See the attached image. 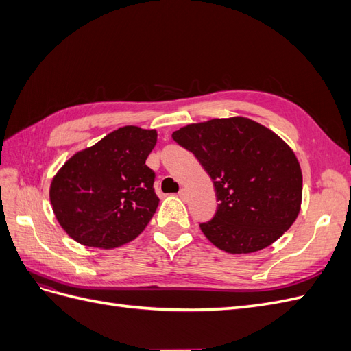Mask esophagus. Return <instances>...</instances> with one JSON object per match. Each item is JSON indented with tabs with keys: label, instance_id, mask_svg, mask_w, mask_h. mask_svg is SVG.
Wrapping results in <instances>:
<instances>
[{
	"label": "esophagus",
	"instance_id": "obj_1",
	"mask_svg": "<svg viewBox=\"0 0 351 351\" xmlns=\"http://www.w3.org/2000/svg\"><path fill=\"white\" fill-rule=\"evenodd\" d=\"M178 196H180V197H182L183 200H186V199H187V196H189V193H187V190H186V189H182V190H180V193H178Z\"/></svg>",
	"mask_w": 351,
	"mask_h": 351
}]
</instances>
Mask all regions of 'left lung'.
<instances>
[{"label":"left lung","instance_id":"obj_1","mask_svg":"<svg viewBox=\"0 0 351 351\" xmlns=\"http://www.w3.org/2000/svg\"><path fill=\"white\" fill-rule=\"evenodd\" d=\"M173 139L193 152L219 200L215 217L200 224L205 237L231 254L277 241L302 206L303 176L291 147L246 117L187 124Z\"/></svg>","mask_w":351,"mask_h":351}]
</instances>
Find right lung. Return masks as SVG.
Segmentation results:
<instances>
[{
    "label": "right lung",
    "instance_id": "obj_1",
    "mask_svg": "<svg viewBox=\"0 0 351 351\" xmlns=\"http://www.w3.org/2000/svg\"><path fill=\"white\" fill-rule=\"evenodd\" d=\"M156 130L124 125L74 154L52 177L49 200L67 234L83 246L115 249L149 224L159 199L145 162Z\"/></svg>",
    "mask_w": 351,
    "mask_h": 351
}]
</instances>
